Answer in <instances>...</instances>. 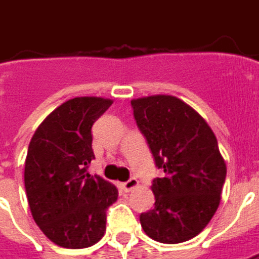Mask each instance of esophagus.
<instances>
[{"label":"esophagus","instance_id":"esophagus-1","mask_svg":"<svg viewBox=\"0 0 259 259\" xmlns=\"http://www.w3.org/2000/svg\"><path fill=\"white\" fill-rule=\"evenodd\" d=\"M137 185H138V180H137V178H130L128 181L122 182L119 187H121V190L124 191V192H130V191L134 190Z\"/></svg>","mask_w":259,"mask_h":259}]
</instances>
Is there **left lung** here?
<instances>
[{
  "label": "left lung",
  "instance_id": "obj_1",
  "mask_svg": "<svg viewBox=\"0 0 259 259\" xmlns=\"http://www.w3.org/2000/svg\"><path fill=\"white\" fill-rule=\"evenodd\" d=\"M134 118L155 165L154 208L140 215L142 230L162 244H180L206 227L220 205L227 166L212 130L188 104L172 95L131 101Z\"/></svg>",
  "mask_w": 259,
  "mask_h": 259
}]
</instances>
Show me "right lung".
I'll return each instance as SVG.
<instances>
[{"label": "right lung", "mask_w": 259, "mask_h": 259, "mask_svg": "<svg viewBox=\"0 0 259 259\" xmlns=\"http://www.w3.org/2000/svg\"><path fill=\"white\" fill-rule=\"evenodd\" d=\"M112 104L100 97H78L45 118L29 142L24 182L32 218L54 244L91 247L102 238L107 209L118 190L87 168L94 158V122Z\"/></svg>", "instance_id": "add662e5"}]
</instances>
